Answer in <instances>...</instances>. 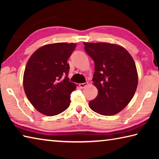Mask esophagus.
Instances as JSON below:
<instances>
[{
    "label": "esophagus",
    "instance_id": "1",
    "mask_svg": "<svg viewBox=\"0 0 159 159\" xmlns=\"http://www.w3.org/2000/svg\"><path fill=\"white\" fill-rule=\"evenodd\" d=\"M87 85H88V83H80L79 86H80V88H85Z\"/></svg>",
    "mask_w": 159,
    "mask_h": 159
}]
</instances>
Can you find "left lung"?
<instances>
[{
	"mask_svg": "<svg viewBox=\"0 0 159 159\" xmlns=\"http://www.w3.org/2000/svg\"><path fill=\"white\" fill-rule=\"evenodd\" d=\"M85 52L95 61L93 81L98 96L89 102L98 114H118L133 99L138 83L135 63L124 48L108 43H83Z\"/></svg>",
	"mask_w": 159,
	"mask_h": 159,
	"instance_id": "left-lung-1",
	"label": "left lung"
}]
</instances>
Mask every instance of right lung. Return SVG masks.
Wrapping results in <instances>:
<instances>
[{
	"label": "right lung",
	"mask_w": 159,
	"mask_h": 159,
	"mask_svg": "<svg viewBox=\"0 0 159 159\" xmlns=\"http://www.w3.org/2000/svg\"><path fill=\"white\" fill-rule=\"evenodd\" d=\"M76 43H56L43 45L32 55L23 77L24 90L37 111L46 116L57 115L70 105V95L76 85L69 81L67 60Z\"/></svg>",
	"instance_id": "right-lung-1"
}]
</instances>
